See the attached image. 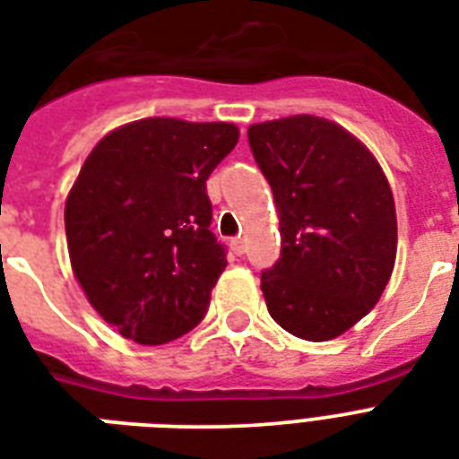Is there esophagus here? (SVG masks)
Returning a JSON list of instances; mask_svg holds the SVG:
<instances>
[{
  "label": "esophagus",
  "mask_w": 459,
  "mask_h": 459,
  "mask_svg": "<svg viewBox=\"0 0 459 459\" xmlns=\"http://www.w3.org/2000/svg\"><path fill=\"white\" fill-rule=\"evenodd\" d=\"M230 250L236 252V255H245V240H243V238H233V240H230Z\"/></svg>",
  "instance_id": "1"
}]
</instances>
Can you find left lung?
<instances>
[{
    "instance_id": "8db88e82",
    "label": "left lung",
    "mask_w": 459,
    "mask_h": 459,
    "mask_svg": "<svg viewBox=\"0 0 459 459\" xmlns=\"http://www.w3.org/2000/svg\"><path fill=\"white\" fill-rule=\"evenodd\" d=\"M279 212L281 257L262 273L272 319L331 341L378 302L398 252L395 200L369 147L312 114L247 128Z\"/></svg>"
}]
</instances>
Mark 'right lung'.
<instances>
[{
    "label": "right lung",
    "mask_w": 459,
    "mask_h": 459,
    "mask_svg": "<svg viewBox=\"0 0 459 459\" xmlns=\"http://www.w3.org/2000/svg\"><path fill=\"white\" fill-rule=\"evenodd\" d=\"M236 124L152 117L118 126L68 190L71 269L124 338L161 345L193 331L226 269L207 178L236 147Z\"/></svg>",
    "instance_id": "1"
}]
</instances>
